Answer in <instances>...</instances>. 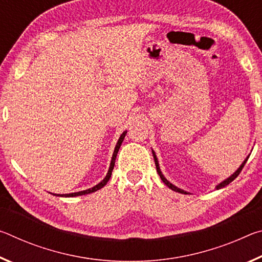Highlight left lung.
<instances>
[{
    "mask_svg": "<svg viewBox=\"0 0 262 262\" xmlns=\"http://www.w3.org/2000/svg\"><path fill=\"white\" fill-rule=\"evenodd\" d=\"M151 151H152V156H154V159H155V164H156L157 172H158L159 177H161V179L163 180V183L165 184L168 188H171L172 190H174V192H178V193H181V194H190V193H188V192H186V190H184V189H181V188H179V187H177V186H174L173 184H171L170 181H168V180L165 178V177H164V174L162 173V171H161V167H159V163H158V159H157L156 154H155L154 150H151ZM248 157H250V155H248V156L246 157L245 161H244V162L242 163V165L237 168V171H236V172H233V173H232L231 176H230L229 178H227V179H225V180H223V181H222V183H220L219 185L216 186V189H221V188L225 187V186H228L230 183H231V181H233L234 179H236L237 177L239 176V173H241V172H242L243 167H244V165H245V163L247 162Z\"/></svg>",
    "mask_w": 262,
    "mask_h": 262,
    "instance_id": "1",
    "label": "left lung"
}]
</instances>
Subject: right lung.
Masks as SVG:
<instances>
[{
    "label": "right lung",
    "mask_w": 262,
    "mask_h": 262,
    "mask_svg": "<svg viewBox=\"0 0 262 262\" xmlns=\"http://www.w3.org/2000/svg\"><path fill=\"white\" fill-rule=\"evenodd\" d=\"M126 134H127V130L123 132L122 134L120 135V137H119V140H118V142H117V145H115L114 151H113V155H112V159H111V164H110L107 174L105 176V178H104L103 180H101L99 184H97L96 186H94V187H91V188H89V189L81 190V192L69 193V194H57V195H56V194H53V195H56V196H63V198H73V196H79V195H85V194L94 193V192H96V190L103 188L104 186H105L106 184H107V181H108L110 178H111V174H112V171H113V167H114V163H115V158H117L118 151H119V149H120V147H121V143L123 142V139H125Z\"/></svg>",
    "instance_id": "1"
}]
</instances>
